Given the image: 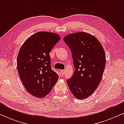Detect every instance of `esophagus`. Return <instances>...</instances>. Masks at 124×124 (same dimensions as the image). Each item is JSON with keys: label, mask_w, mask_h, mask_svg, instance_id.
<instances>
[{"label": "esophagus", "mask_w": 124, "mask_h": 124, "mask_svg": "<svg viewBox=\"0 0 124 124\" xmlns=\"http://www.w3.org/2000/svg\"><path fill=\"white\" fill-rule=\"evenodd\" d=\"M61 75H64V73H65V70H61Z\"/></svg>", "instance_id": "obj_1"}]
</instances>
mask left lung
I'll list each match as a JSON object with an SVG mask.
<instances>
[{
	"instance_id": "1",
	"label": "left lung",
	"mask_w": 124,
	"mask_h": 124,
	"mask_svg": "<svg viewBox=\"0 0 124 124\" xmlns=\"http://www.w3.org/2000/svg\"><path fill=\"white\" fill-rule=\"evenodd\" d=\"M63 40L70 49L73 76L67 80L71 93L79 100L89 97L98 87L106 66V54L100 41L85 32L69 34Z\"/></svg>"
}]
</instances>
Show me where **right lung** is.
<instances>
[{
	"label": "right lung",
	"instance_id": "1",
	"mask_svg": "<svg viewBox=\"0 0 124 124\" xmlns=\"http://www.w3.org/2000/svg\"><path fill=\"white\" fill-rule=\"evenodd\" d=\"M61 39L55 32L39 31L27 38L20 49L17 68L29 93L38 98L49 93L59 76L51 69L49 53Z\"/></svg>",
	"mask_w": 124,
	"mask_h": 124
}]
</instances>
